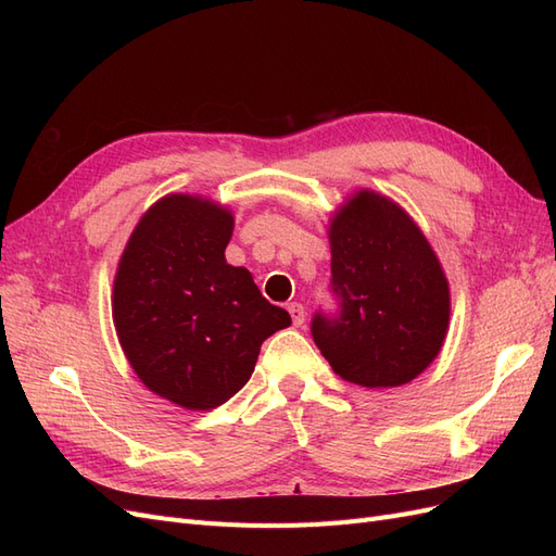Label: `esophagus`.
Here are the masks:
<instances>
[{
  "label": "esophagus",
  "mask_w": 556,
  "mask_h": 556,
  "mask_svg": "<svg viewBox=\"0 0 556 556\" xmlns=\"http://www.w3.org/2000/svg\"><path fill=\"white\" fill-rule=\"evenodd\" d=\"M288 311H290V315H292V323H294V327L304 325V319H306V308L301 306L299 301H292V304L288 306Z\"/></svg>",
  "instance_id": "1"
}]
</instances>
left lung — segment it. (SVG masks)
Instances as JSON below:
<instances>
[{
	"mask_svg": "<svg viewBox=\"0 0 556 556\" xmlns=\"http://www.w3.org/2000/svg\"><path fill=\"white\" fill-rule=\"evenodd\" d=\"M339 317L315 315L313 341L333 374L368 390L415 380L450 327V282L422 229L396 201L357 190L329 217Z\"/></svg>",
	"mask_w": 556,
	"mask_h": 556,
	"instance_id": "8db88e82",
	"label": "left lung"
}]
</instances>
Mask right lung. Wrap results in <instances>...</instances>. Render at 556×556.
<instances>
[{"instance_id":"right-lung-1","label":"right lung","mask_w":556,"mask_h":556,"mask_svg":"<svg viewBox=\"0 0 556 556\" xmlns=\"http://www.w3.org/2000/svg\"><path fill=\"white\" fill-rule=\"evenodd\" d=\"M227 206L199 194L157 199L134 227L113 278V325L134 374L185 410L223 406L250 380L260 348L292 325L252 274L225 260Z\"/></svg>"}]
</instances>
